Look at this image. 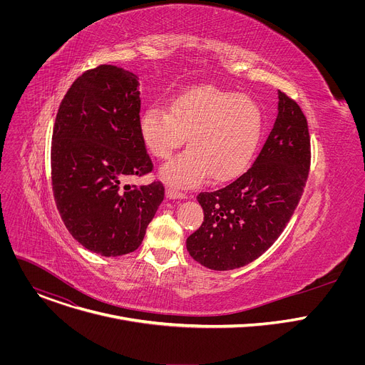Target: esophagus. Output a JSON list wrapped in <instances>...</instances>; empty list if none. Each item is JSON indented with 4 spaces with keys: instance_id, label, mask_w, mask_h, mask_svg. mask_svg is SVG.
Segmentation results:
<instances>
[{
    "instance_id": "1",
    "label": "esophagus",
    "mask_w": 365,
    "mask_h": 365,
    "mask_svg": "<svg viewBox=\"0 0 365 365\" xmlns=\"http://www.w3.org/2000/svg\"><path fill=\"white\" fill-rule=\"evenodd\" d=\"M166 196L169 199H182V197H185V193H182V192H179V190H176L173 187H168L166 189Z\"/></svg>"
}]
</instances>
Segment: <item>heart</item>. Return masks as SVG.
I'll list each match as a JSON object with an SVG mask.
<instances>
[{"label":"heart","mask_w":365,"mask_h":365,"mask_svg":"<svg viewBox=\"0 0 365 365\" xmlns=\"http://www.w3.org/2000/svg\"><path fill=\"white\" fill-rule=\"evenodd\" d=\"M170 110L151 106L140 120L147 148L162 160L170 158L187 135V150L160 169L166 182L192 186L207 173L220 182L234 178L247 166L263 121L251 98L202 86L175 98Z\"/></svg>","instance_id":"b5f03b06"}]
</instances>
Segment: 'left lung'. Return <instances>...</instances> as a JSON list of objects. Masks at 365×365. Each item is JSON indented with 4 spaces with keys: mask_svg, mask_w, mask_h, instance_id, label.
Instances as JSON below:
<instances>
[{
    "mask_svg": "<svg viewBox=\"0 0 365 365\" xmlns=\"http://www.w3.org/2000/svg\"><path fill=\"white\" fill-rule=\"evenodd\" d=\"M279 114L252 166L230 183L200 192L203 222L186 240L189 254L211 270L242 267L280 237L306 186L310 137L297 102L279 91Z\"/></svg>",
    "mask_w": 365,
    "mask_h": 365,
    "instance_id": "8db88e82",
    "label": "left lung"
}]
</instances>
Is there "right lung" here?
I'll use <instances>...</instances> for the list:
<instances>
[{
	"label": "right lung",
	"mask_w": 365,
	"mask_h": 365,
	"mask_svg": "<svg viewBox=\"0 0 365 365\" xmlns=\"http://www.w3.org/2000/svg\"><path fill=\"white\" fill-rule=\"evenodd\" d=\"M138 78L113 65L69 88L51 135V185L59 214L86 250L118 257L137 250L165 197L162 182L130 186L153 170L140 131Z\"/></svg>",
	"instance_id": "obj_1"
}]
</instances>
